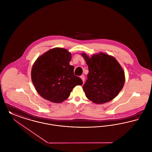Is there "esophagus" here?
<instances>
[{
	"label": "esophagus",
	"instance_id": "34e87169",
	"mask_svg": "<svg viewBox=\"0 0 152 152\" xmlns=\"http://www.w3.org/2000/svg\"><path fill=\"white\" fill-rule=\"evenodd\" d=\"M80 78L82 79V80H83V81L84 82V80H85V76H84V75H81V76H80Z\"/></svg>",
	"mask_w": 152,
	"mask_h": 152
}]
</instances>
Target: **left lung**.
Here are the masks:
<instances>
[{
	"instance_id": "1",
	"label": "left lung",
	"mask_w": 152,
	"mask_h": 152,
	"mask_svg": "<svg viewBox=\"0 0 152 152\" xmlns=\"http://www.w3.org/2000/svg\"><path fill=\"white\" fill-rule=\"evenodd\" d=\"M88 67L87 80L83 86L87 98L96 104L115 98L125 84V73L116 59L100 53L89 57L81 54Z\"/></svg>"
}]
</instances>
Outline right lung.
<instances>
[{
	"label": "right lung",
	"instance_id": "right-lung-1",
	"mask_svg": "<svg viewBox=\"0 0 152 152\" xmlns=\"http://www.w3.org/2000/svg\"><path fill=\"white\" fill-rule=\"evenodd\" d=\"M71 53L60 48L39 56L31 69V80L37 92L50 102L60 103L69 96L73 88L83 81L74 75L70 65Z\"/></svg>",
	"mask_w": 152,
	"mask_h": 152
}]
</instances>
